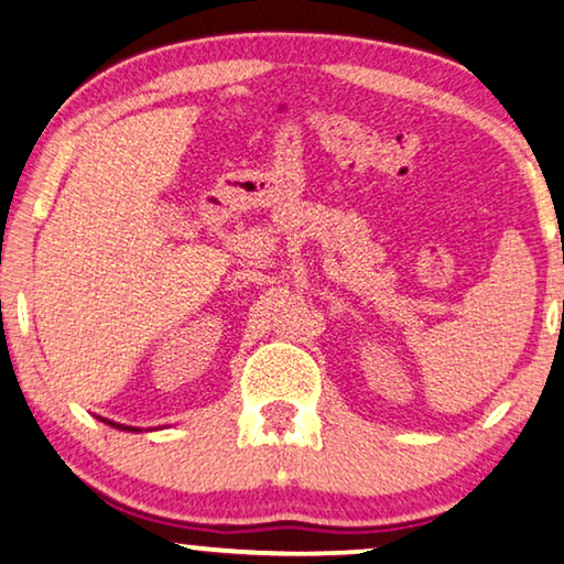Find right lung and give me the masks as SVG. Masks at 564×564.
I'll use <instances>...</instances> for the list:
<instances>
[{"label": "right lung", "instance_id": "add662e5", "mask_svg": "<svg viewBox=\"0 0 564 564\" xmlns=\"http://www.w3.org/2000/svg\"><path fill=\"white\" fill-rule=\"evenodd\" d=\"M108 425H113V427H121V431H137V427H126V425H116V423H111V420H106Z\"/></svg>", "mask_w": 564, "mask_h": 564}]
</instances>
